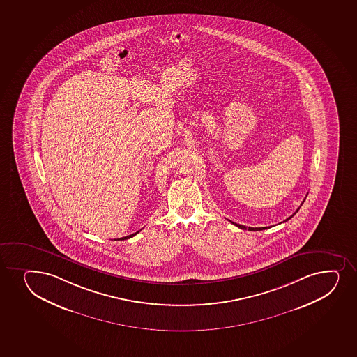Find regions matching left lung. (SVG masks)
<instances>
[{"mask_svg": "<svg viewBox=\"0 0 357 357\" xmlns=\"http://www.w3.org/2000/svg\"><path fill=\"white\" fill-rule=\"evenodd\" d=\"M303 203H304V201H303ZM303 203H301V205H303ZM298 210H299V208H298ZM298 210H296V213H293L292 216L289 217V218H287V220H291V218H292V217L294 216V215H296V213H298ZM286 220H284V222H286ZM231 223H233V225H236V227H238V228L240 229H245V230H250V231H257V230H264V229H267V227H262V228H250V227H248V228H247V227H245V225H237V223H234V222H231Z\"/></svg>", "mask_w": 357, "mask_h": 357, "instance_id": "1", "label": "left lung"}]
</instances>
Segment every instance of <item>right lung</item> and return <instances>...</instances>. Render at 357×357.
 <instances>
[{
	"instance_id": "add662e5",
	"label": "right lung",
	"mask_w": 357,
	"mask_h": 357,
	"mask_svg": "<svg viewBox=\"0 0 357 357\" xmlns=\"http://www.w3.org/2000/svg\"><path fill=\"white\" fill-rule=\"evenodd\" d=\"M137 233H139V231H137ZM137 233L132 234V235H129V236L121 237V238H119V240H128V238H130V237L135 236Z\"/></svg>"
}]
</instances>
